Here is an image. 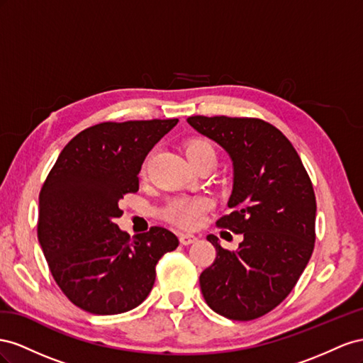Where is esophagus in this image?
I'll return each instance as SVG.
<instances>
[{
  "label": "esophagus",
  "instance_id": "esophagus-1",
  "mask_svg": "<svg viewBox=\"0 0 363 363\" xmlns=\"http://www.w3.org/2000/svg\"><path fill=\"white\" fill-rule=\"evenodd\" d=\"M196 240H198V237H196L194 234H189V233H181L179 234V242L184 246H189V245L194 243Z\"/></svg>",
  "mask_w": 363,
  "mask_h": 363
}]
</instances>
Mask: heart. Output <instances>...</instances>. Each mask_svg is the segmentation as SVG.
Returning <instances> with one entry per match:
<instances>
[{"label": "heart", "instance_id": "heart-1", "mask_svg": "<svg viewBox=\"0 0 363 363\" xmlns=\"http://www.w3.org/2000/svg\"><path fill=\"white\" fill-rule=\"evenodd\" d=\"M185 157L190 164L205 158L216 157L213 144L205 138H190L184 144ZM208 210V202L202 198H176L172 199L162 211L164 219L181 228H194L202 220L205 211Z\"/></svg>", "mask_w": 363, "mask_h": 363}]
</instances>
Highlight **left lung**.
<instances>
[{"mask_svg":"<svg viewBox=\"0 0 363 363\" xmlns=\"http://www.w3.org/2000/svg\"><path fill=\"white\" fill-rule=\"evenodd\" d=\"M190 126L211 138L233 160V211L216 225L243 235L228 251L210 234L216 260L199 277L201 291L216 313L252 320L274 310L292 292L315 247L316 198L292 143L260 118L189 117Z\"/></svg>","mask_w":363,"mask_h":363,"instance_id":"1","label":"left lung"}]
</instances>
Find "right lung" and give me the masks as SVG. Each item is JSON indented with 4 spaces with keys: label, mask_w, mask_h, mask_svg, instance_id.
Instances as JSON below:
<instances>
[{
    "label": "right lung",
    "mask_w": 363,
    "mask_h": 363,
    "mask_svg": "<svg viewBox=\"0 0 363 363\" xmlns=\"http://www.w3.org/2000/svg\"><path fill=\"white\" fill-rule=\"evenodd\" d=\"M178 121H105L82 130L40 189L39 243L60 291L85 312L118 315L140 306L160 258L179 245L162 226L130 237L113 223L120 199L140 189L147 153Z\"/></svg>",
    "instance_id": "right-lung-1"
}]
</instances>
